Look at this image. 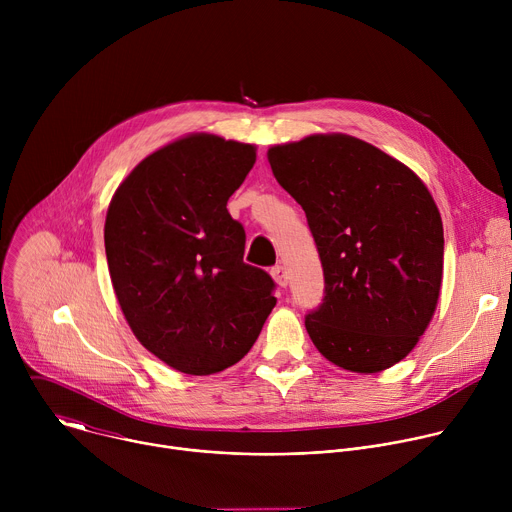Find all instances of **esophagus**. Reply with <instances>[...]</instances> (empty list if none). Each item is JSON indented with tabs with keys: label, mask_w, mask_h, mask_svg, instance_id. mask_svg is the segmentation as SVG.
I'll use <instances>...</instances> for the list:
<instances>
[{
	"label": "esophagus",
	"mask_w": 512,
	"mask_h": 512,
	"mask_svg": "<svg viewBox=\"0 0 512 512\" xmlns=\"http://www.w3.org/2000/svg\"><path fill=\"white\" fill-rule=\"evenodd\" d=\"M271 275H273V279H275V283H277L279 287H285V285H287V271H285L283 265H275V267L271 269Z\"/></svg>",
	"instance_id": "obj_1"
}]
</instances>
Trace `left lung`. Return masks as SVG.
I'll return each instance as SVG.
<instances>
[{
  "mask_svg": "<svg viewBox=\"0 0 512 512\" xmlns=\"http://www.w3.org/2000/svg\"><path fill=\"white\" fill-rule=\"evenodd\" d=\"M275 180L302 204L324 269V300L306 316L336 367L381 373L429 326L444 273V225L419 176L375 145L318 133L273 145Z\"/></svg>",
  "mask_w": 512,
  "mask_h": 512,
  "instance_id": "obj_1",
  "label": "left lung"
}]
</instances>
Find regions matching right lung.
<instances>
[{
    "mask_svg": "<svg viewBox=\"0 0 512 512\" xmlns=\"http://www.w3.org/2000/svg\"><path fill=\"white\" fill-rule=\"evenodd\" d=\"M255 145L190 133L141 160L115 190L105 253L135 338L186 375L221 373L255 344L275 306L271 275L243 261L227 210Z\"/></svg>",
    "mask_w": 512,
    "mask_h": 512,
    "instance_id": "obj_1",
    "label": "right lung"
}]
</instances>
